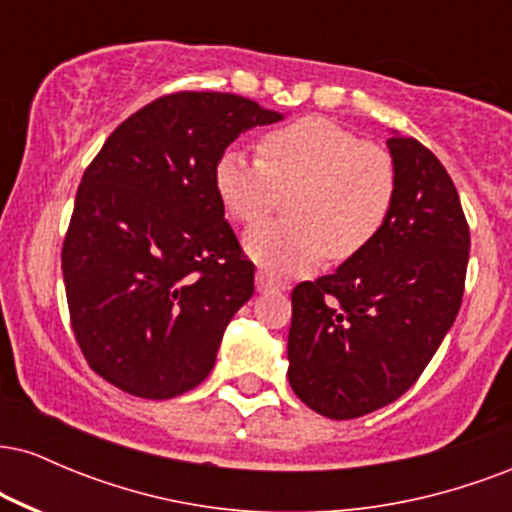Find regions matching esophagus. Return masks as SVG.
Returning a JSON list of instances; mask_svg holds the SVG:
<instances>
[{
    "label": "esophagus",
    "instance_id": "34e87169",
    "mask_svg": "<svg viewBox=\"0 0 512 512\" xmlns=\"http://www.w3.org/2000/svg\"><path fill=\"white\" fill-rule=\"evenodd\" d=\"M255 286H257V291H260V293H272V291H284L286 289V284H281L279 279H274V276L267 274V272H257Z\"/></svg>",
    "mask_w": 512,
    "mask_h": 512
}]
</instances>
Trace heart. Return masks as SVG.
<instances>
[{"label": "heart", "instance_id": "b5f03b06", "mask_svg": "<svg viewBox=\"0 0 512 512\" xmlns=\"http://www.w3.org/2000/svg\"><path fill=\"white\" fill-rule=\"evenodd\" d=\"M286 199L289 221H269L245 236L252 262L279 276L308 274L332 255L361 252L383 231L397 195L392 156L327 117H301L262 139V158L226 146L214 163V190L228 219L257 223Z\"/></svg>", "mask_w": 512, "mask_h": 512}]
</instances>
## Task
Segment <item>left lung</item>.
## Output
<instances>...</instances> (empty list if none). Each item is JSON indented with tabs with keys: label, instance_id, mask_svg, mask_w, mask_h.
Segmentation results:
<instances>
[{
	"label": "left lung",
	"instance_id": "obj_1",
	"mask_svg": "<svg viewBox=\"0 0 512 512\" xmlns=\"http://www.w3.org/2000/svg\"><path fill=\"white\" fill-rule=\"evenodd\" d=\"M387 149L397 195L383 231L291 293L289 383L327 419H358L402 397L462 303L469 226L448 170L397 132Z\"/></svg>",
	"mask_w": 512,
	"mask_h": 512
}]
</instances>
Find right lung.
Masks as SVG:
<instances>
[{
  "label": "right lung",
  "mask_w": 512,
  "mask_h": 512,
  "mask_svg": "<svg viewBox=\"0 0 512 512\" xmlns=\"http://www.w3.org/2000/svg\"><path fill=\"white\" fill-rule=\"evenodd\" d=\"M279 120L236 93H170L127 117L86 168L62 274L76 344L110 385L170 399L211 373L255 293L214 163L243 132Z\"/></svg>",
  "instance_id": "obj_1"
}]
</instances>
